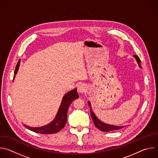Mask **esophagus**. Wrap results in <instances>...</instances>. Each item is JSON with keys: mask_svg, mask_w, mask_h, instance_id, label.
<instances>
[{"mask_svg": "<svg viewBox=\"0 0 158 158\" xmlns=\"http://www.w3.org/2000/svg\"><path fill=\"white\" fill-rule=\"evenodd\" d=\"M85 91V87L84 86V85L81 84L79 85H78L77 87V91L79 93H84Z\"/></svg>", "mask_w": 158, "mask_h": 158, "instance_id": "obj_1", "label": "esophagus"}]
</instances>
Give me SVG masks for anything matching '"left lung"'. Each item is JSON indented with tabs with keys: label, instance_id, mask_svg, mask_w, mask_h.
<instances>
[{
	"label": "left lung",
	"instance_id": "left-lung-1",
	"mask_svg": "<svg viewBox=\"0 0 158 158\" xmlns=\"http://www.w3.org/2000/svg\"><path fill=\"white\" fill-rule=\"evenodd\" d=\"M134 57V58L136 59L139 67L141 68V60L139 59V57L136 56V55H134L133 56ZM88 104L89 106V107H91V104H90L89 102H88ZM90 110H91V115L93 121V123L95 125V126L99 129L100 131H102L103 132H108V131H116V130H118L120 129L121 128L123 127V126H113V125H109V124H105L104 123H102V121H101L96 116V115L94 114V112H93L91 108L90 109Z\"/></svg>",
	"mask_w": 158,
	"mask_h": 158
}]
</instances>
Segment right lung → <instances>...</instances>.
I'll return each mask as SVG.
<instances>
[{
	"label": "right lung",
	"instance_id": "right-lung-1",
	"mask_svg": "<svg viewBox=\"0 0 158 158\" xmlns=\"http://www.w3.org/2000/svg\"><path fill=\"white\" fill-rule=\"evenodd\" d=\"M20 65V59L17 62V64L15 67V69L14 72V74L15 75L18 71L19 67ZM15 76H14V79ZM79 98V95L77 94L76 89H74L73 91L67 93L63 97L60 106L59 107L57 114L55 118V119L51 122L50 124L44 126L40 127H32L27 126L25 124L24 126L27 128L28 129L34 131L35 132H38L40 134H51L58 132L60 131L65 126L67 122V110H68L69 107L73 101Z\"/></svg>",
	"mask_w": 158,
	"mask_h": 158
}]
</instances>
